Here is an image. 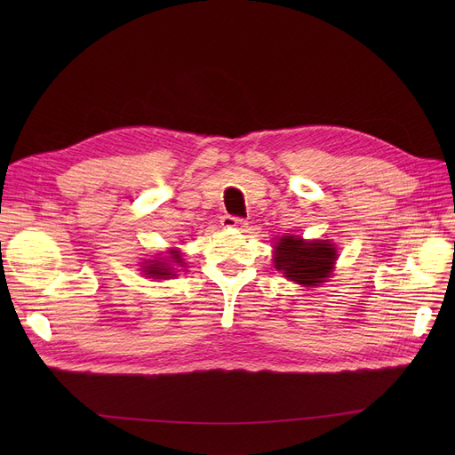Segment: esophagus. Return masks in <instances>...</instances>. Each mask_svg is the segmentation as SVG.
Listing matches in <instances>:
<instances>
[{
  "mask_svg": "<svg viewBox=\"0 0 455 455\" xmlns=\"http://www.w3.org/2000/svg\"><path fill=\"white\" fill-rule=\"evenodd\" d=\"M221 225L225 228H240L245 225V221L240 218H234V215H225V218L221 220Z\"/></svg>",
  "mask_w": 455,
  "mask_h": 455,
  "instance_id": "1",
  "label": "esophagus"
}]
</instances>
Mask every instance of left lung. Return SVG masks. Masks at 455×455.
<instances>
[{"mask_svg": "<svg viewBox=\"0 0 455 455\" xmlns=\"http://www.w3.org/2000/svg\"><path fill=\"white\" fill-rule=\"evenodd\" d=\"M338 259V249L328 240L304 242L299 235H282L275 245V269L306 288L326 282Z\"/></svg>", "mask_w": 455, "mask_h": 455, "instance_id": "8db88e82", "label": "left lung"}]
</instances>
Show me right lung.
<instances>
[{"label": "right lung", "mask_w": 455, "mask_h": 455, "mask_svg": "<svg viewBox=\"0 0 455 455\" xmlns=\"http://www.w3.org/2000/svg\"><path fill=\"white\" fill-rule=\"evenodd\" d=\"M170 256L167 258H158V259H148L146 266L143 267V275H148V278H162L167 280L175 276V266L177 267H186V264L182 261V254L179 249H172L167 252Z\"/></svg>", "instance_id": "add662e5"}]
</instances>
